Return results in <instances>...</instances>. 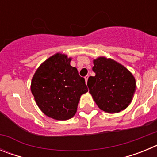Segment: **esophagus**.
<instances>
[{"mask_svg":"<svg viewBox=\"0 0 157 157\" xmlns=\"http://www.w3.org/2000/svg\"><path fill=\"white\" fill-rule=\"evenodd\" d=\"M85 80H86V82H87V81H88V78H89V75H86V76H85Z\"/></svg>","mask_w":157,"mask_h":157,"instance_id":"1","label":"esophagus"}]
</instances>
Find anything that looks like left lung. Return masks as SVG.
I'll use <instances>...</instances> for the list:
<instances>
[{"instance_id": "left-lung-1", "label": "left lung", "mask_w": 157, "mask_h": 157, "mask_svg": "<svg viewBox=\"0 0 157 157\" xmlns=\"http://www.w3.org/2000/svg\"><path fill=\"white\" fill-rule=\"evenodd\" d=\"M95 76L88 78L90 94L98 108L108 113H118L129 106L134 97L136 81L132 73L111 58L94 59Z\"/></svg>"}]
</instances>
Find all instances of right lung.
<instances>
[{"label":"right lung","instance_id":"right-lung-1","mask_svg":"<svg viewBox=\"0 0 157 157\" xmlns=\"http://www.w3.org/2000/svg\"><path fill=\"white\" fill-rule=\"evenodd\" d=\"M60 52L43 62L32 78L30 90L37 105L48 117L67 120L75 115L80 98L88 91L84 78Z\"/></svg>","mask_w":157,"mask_h":157}]
</instances>
